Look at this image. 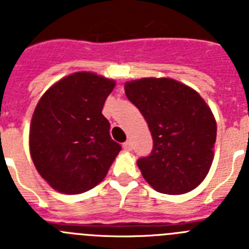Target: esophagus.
I'll return each instance as SVG.
<instances>
[{"label":"esophagus","instance_id":"1","mask_svg":"<svg viewBox=\"0 0 249 249\" xmlns=\"http://www.w3.org/2000/svg\"><path fill=\"white\" fill-rule=\"evenodd\" d=\"M123 148L126 149V151H131L132 149V142L131 141H126V142H124V143H123Z\"/></svg>","mask_w":249,"mask_h":249}]
</instances>
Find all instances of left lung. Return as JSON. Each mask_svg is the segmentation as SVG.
I'll return each instance as SVG.
<instances>
[{"label":"left lung","mask_w":249,"mask_h":249,"mask_svg":"<svg viewBox=\"0 0 249 249\" xmlns=\"http://www.w3.org/2000/svg\"><path fill=\"white\" fill-rule=\"evenodd\" d=\"M153 138L151 155L137 160L157 192L183 195L206 178L217 137L211 108L195 89L172 78H141L124 85Z\"/></svg>","instance_id":"1"}]
</instances>
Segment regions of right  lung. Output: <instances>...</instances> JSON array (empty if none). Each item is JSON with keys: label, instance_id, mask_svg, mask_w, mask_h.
<instances>
[{"label": "right lung", "instance_id": "right-lung-1", "mask_svg": "<svg viewBox=\"0 0 249 249\" xmlns=\"http://www.w3.org/2000/svg\"><path fill=\"white\" fill-rule=\"evenodd\" d=\"M116 82L76 72L51 86L35 108L30 153L53 190L80 195L103 181L121 146L109 136L103 105Z\"/></svg>", "mask_w": 249, "mask_h": 249}]
</instances>
